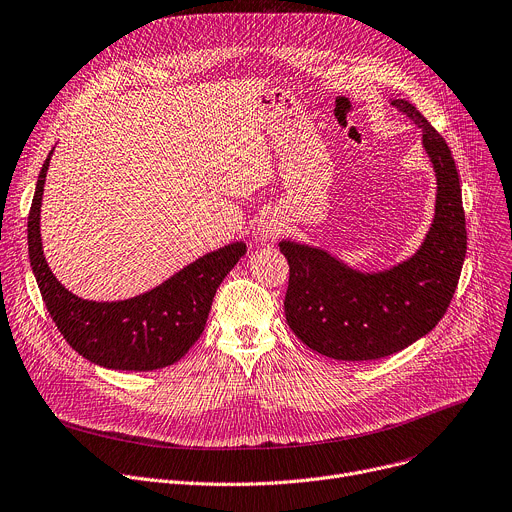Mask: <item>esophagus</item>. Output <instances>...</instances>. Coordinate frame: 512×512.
<instances>
[{"mask_svg": "<svg viewBox=\"0 0 512 512\" xmlns=\"http://www.w3.org/2000/svg\"><path fill=\"white\" fill-rule=\"evenodd\" d=\"M281 233H283V223H281L279 217H274V215L260 217L256 227H254V238L262 244L277 242Z\"/></svg>", "mask_w": 512, "mask_h": 512, "instance_id": "34e87169", "label": "esophagus"}]
</instances>
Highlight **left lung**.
<instances>
[{
	"mask_svg": "<svg viewBox=\"0 0 512 512\" xmlns=\"http://www.w3.org/2000/svg\"><path fill=\"white\" fill-rule=\"evenodd\" d=\"M422 131L437 176L435 217L420 248L396 266L363 272L328 250L291 240L285 316L295 336L336 361H375L400 352L439 324L453 299L467 250L455 160L445 139L408 100H391Z\"/></svg>",
	"mask_w": 512,
	"mask_h": 512,
	"instance_id": "8db88e82",
	"label": "left lung"
}]
</instances>
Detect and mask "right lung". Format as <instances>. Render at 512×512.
Instances as JSON below:
<instances>
[{"label": "right lung", "instance_id": "right-lung-1", "mask_svg": "<svg viewBox=\"0 0 512 512\" xmlns=\"http://www.w3.org/2000/svg\"><path fill=\"white\" fill-rule=\"evenodd\" d=\"M51 153L38 174L28 215V256L53 322L75 352L100 367L153 371L174 365L203 334L217 287L246 254V244L209 252L131 299L77 297L57 281L43 254L41 205Z\"/></svg>", "mask_w": 512, "mask_h": 512}]
</instances>
